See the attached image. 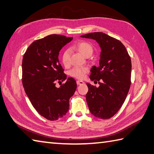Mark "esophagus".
Returning a JSON list of instances; mask_svg holds the SVG:
<instances>
[{"mask_svg":"<svg viewBox=\"0 0 154 154\" xmlns=\"http://www.w3.org/2000/svg\"><path fill=\"white\" fill-rule=\"evenodd\" d=\"M85 83L83 82V81H80V80H78L77 81V84L78 85H83Z\"/></svg>","mask_w":154,"mask_h":154,"instance_id":"34e87169","label":"esophagus"}]
</instances>
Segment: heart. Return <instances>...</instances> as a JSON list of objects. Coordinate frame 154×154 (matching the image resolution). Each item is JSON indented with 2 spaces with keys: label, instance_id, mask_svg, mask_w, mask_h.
Masks as SVG:
<instances>
[{
  "label": "heart",
  "instance_id": "1",
  "mask_svg": "<svg viewBox=\"0 0 154 154\" xmlns=\"http://www.w3.org/2000/svg\"><path fill=\"white\" fill-rule=\"evenodd\" d=\"M75 48L77 51L83 55L84 56L91 55L93 53V46L89 43L86 42H79L75 44ZM69 57L70 53L69 50H65L61 55V62L65 66H67L69 63ZM89 71L87 67H74L69 71L71 76L77 78V79H83L85 75Z\"/></svg>",
  "mask_w": 154,
  "mask_h": 154
}]
</instances>
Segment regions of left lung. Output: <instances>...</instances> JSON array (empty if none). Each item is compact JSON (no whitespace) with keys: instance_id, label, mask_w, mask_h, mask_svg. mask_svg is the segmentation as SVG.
<instances>
[{"instance_id":"left-lung-1","label":"left lung","mask_w":154,"mask_h":154,"mask_svg":"<svg viewBox=\"0 0 154 154\" xmlns=\"http://www.w3.org/2000/svg\"><path fill=\"white\" fill-rule=\"evenodd\" d=\"M81 37L96 40L101 51L99 66L91 69V80L99 81L96 87L87 83V103L91 113L101 119H109L122 106L131 84V59L125 46L116 38L103 32Z\"/></svg>"}]
</instances>
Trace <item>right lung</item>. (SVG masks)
<instances>
[{
  "label": "right lung",
  "mask_w": 154,
  "mask_h": 154,
  "mask_svg": "<svg viewBox=\"0 0 154 154\" xmlns=\"http://www.w3.org/2000/svg\"><path fill=\"white\" fill-rule=\"evenodd\" d=\"M73 38L51 34L34 41L22 60V85L32 106L41 116L56 120L65 116L69 99L77 88L76 81L69 77L60 88L56 82L67 79L59 61V54Z\"/></svg>",
  "instance_id": "right-lung-1"
}]
</instances>
